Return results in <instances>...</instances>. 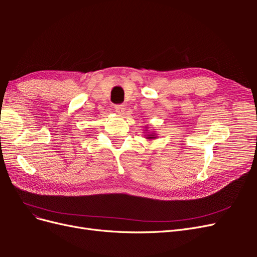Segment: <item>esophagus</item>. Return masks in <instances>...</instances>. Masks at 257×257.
<instances>
[{"mask_svg":"<svg viewBox=\"0 0 257 257\" xmlns=\"http://www.w3.org/2000/svg\"><path fill=\"white\" fill-rule=\"evenodd\" d=\"M114 108H115V111L120 113V114H123L124 109H125V108H124V105H122V104L121 105H115Z\"/></svg>","mask_w":257,"mask_h":257,"instance_id":"esophagus-1","label":"esophagus"}]
</instances>
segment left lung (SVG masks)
<instances>
[{
	"label": "left lung",
	"instance_id": "8db88e82",
	"mask_svg": "<svg viewBox=\"0 0 257 257\" xmlns=\"http://www.w3.org/2000/svg\"><path fill=\"white\" fill-rule=\"evenodd\" d=\"M147 132H148V130H145V133L144 134H145L146 139H149V141H152V139H157L158 138L157 134H155V132H151V133H147Z\"/></svg>",
	"mask_w": 257,
	"mask_h": 257
}]
</instances>
